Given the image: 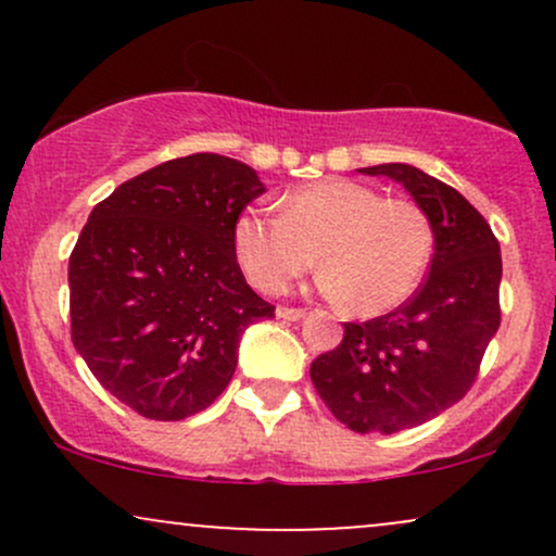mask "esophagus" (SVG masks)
<instances>
[{"label":"esophagus","instance_id":"34e87169","mask_svg":"<svg viewBox=\"0 0 556 556\" xmlns=\"http://www.w3.org/2000/svg\"><path fill=\"white\" fill-rule=\"evenodd\" d=\"M277 316L285 318V321H300V318L305 316V311L303 308H287V305H279Z\"/></svg>","mask_w":556,"mask_h":556}]
</instances>
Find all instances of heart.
Masks as SVG:
<instances>
[{"label":"heart","instance_id":"heart-1","mask_svg":"<svg viewBox=\"0 0 556 556\" xmlns=\"http://www.w3.org/2000/svg\"><path fill=\"white\" fill-rule=\"evenodd\" d=\"M433 251L429 214L410 198L331 177L295 190L282 214L245 212L235 222V253L258 290L285 292L321 266V290L350 311L379 316L416 292Z\"/></svg>","mask_w":556,"mask_h":556}]
</instances>
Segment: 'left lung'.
Instances as JSON below:
<instances>
[{
	"label": "left lung",
	"instance_id": "8db88e82",
	"mask_svg": "<svg viewBox=\"0 0 556 556\" xmlns=\"http://www.w3.org/2000/svg\"><path fill=\"white\" fill-rule=\"evenodd\" d=\"M363 175L405 185L429 214L431 269L416 295L363 324L311 363V381L350 431L397 433L437 418L473 387L502 321L500 240L455 188L410 164H376Z\"/></svg>",
	"mask_w": 556,
	"mask_h": 556
}]
</instances>
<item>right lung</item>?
I'll return each instance as SVG.
<instances>
[{
  "label": "right lung",
  "mask_w": 556,
  "mask_h": 556,
  "mask_svg": "<svg viewBox=\"0 0 556 556\" xmlns=\"http://www.w3.org/2000/svg\"><path fill=\"white\" fill-rule=\"evenodd\" d=\"M264 190L238 159L190 154L93 206L70 253V334L138 416L206 410L232 379L242 331L274 316L235 253V222Z\"/></svg>",
  "instance_id": "right-lung-1"
}]
</instances>
